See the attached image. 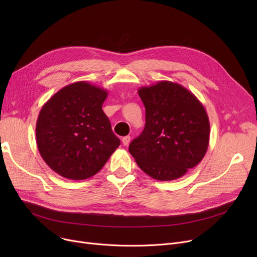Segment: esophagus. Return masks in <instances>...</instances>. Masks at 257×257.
Masks as SVG:
<instances>
[{"label":"esophagus","instance_id":"obj_1","mask_svg":"<svg viewBox=\"0 0 257 257\" xmlns=\"http://www.w3.org/2000/svg\"><path fill=\"white\" fill-rule=\"evenodd\" d=\"M121 143H123L124 146H128L129 143H130V137H129V136L124 137L123 139H121Z\"/></svg>","mask_w":257,"mask_h":257}]
</instances>
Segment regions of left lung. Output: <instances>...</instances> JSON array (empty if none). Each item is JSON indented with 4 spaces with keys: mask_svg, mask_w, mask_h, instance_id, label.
<instances>
[{
    "mask_svg": "<svg viewBox=\"0 0 257 257\" xmlns=\"http://www.w3.org/2000/svg\"><path fill=\"white\" fill-rule=\"evenodd\" d=\"M146 124L129 152L150 177L170 181L182 177L203 159L209 145V119L204 106L184 86L159 81L143 86Z\"/></svg>",
    "mask_w": 257,
    "mask_h": 257,
    "instance_id": "obj_1",
    "label": "left lung"
}]
</instances>
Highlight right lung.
Returning a JSON list of instances; mask_svg holds the SVG:
<instances>
[{"mask_svg":"<svg viewBox=\"0 0 257 257\" xmlns=\"http://www.w3.org/2000/svg\"><path fill=\"white\" fill-rule=\"evenodd\" d=\"M106 89L78 81L44 104L36 121V144L45 163L60 176L83 180L96 175L120 142L102 110Z\"/></svg>","mask_w":257,"mask_h":257,"instance_id":"right-lung-1","label":"right lung"}]
</instances>
